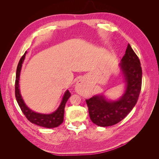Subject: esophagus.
Returning a JSON list of instances; mask_svg holds the SVG:
<instances>
[{"instance_id": "esophagus-1", "label": "esophagus", "mask_w": 159, "mask_h": 159, "mask_svg": "<svg viewBox=\"0 0 159 159\" xmlns=\"http://www.w3.org/2000/svg\"><path fill=\"white\" fill-rule=\"evenodd\" d=\"M75 90L78 91V93H83L85 92L86 90V86L85 84L84 81L83 80H80L75 85Z\"/></svg>"}]
</instances>
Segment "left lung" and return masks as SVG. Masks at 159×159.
<instances>
[{"instance_id":"left-lung-1","label":"left lung","mask_w":159,"mask_h":159,"mask_svg":"<svg viewBox=\"0 0 159 159\" xmlns=\"http://www.w3.org/2000/svg\"><path fill=\"white\" fill-rule=\"evenodd\" d=\"M119 66L127 83L122 97L115 102L107 101L103 95H95L85 100L91 120L100 127L111 126L123 120L134 107L141 92V62L129 44Z\"/></svg>"}]
</instances>
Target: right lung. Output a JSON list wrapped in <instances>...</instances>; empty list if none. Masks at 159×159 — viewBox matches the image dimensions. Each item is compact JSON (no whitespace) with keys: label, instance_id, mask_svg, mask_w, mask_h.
Wrapping results in <instances>:
<instances>
[{"label":"right lung","instance_id":"1","mask_svg":"<svg viewBox=\"0 0 159 159\" xmlns=\"http://www.w3.org/2000/svg\"><path fill=\"white\" fill-rule=\"evenodd\" d=\"M26 53H25L20 61L16 69V81H15V97L19 107H20L22 113L25 115L28 121L31 123L36 124L38 126L46 127V128H54L58 127L64 121V108L67 101L71 96V93L68 90L66 91L64 95L63 99L59 107L57 109L56 111L51 114H42L38 113L28 108L26 104L24 102L22 98V96L19 89V78H20V73L22 68V65L25 58Z\"/></svg>","mask_w":159,"mask_h":159}]
</instances>
